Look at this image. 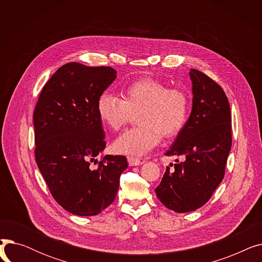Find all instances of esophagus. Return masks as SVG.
<instances>
[{"label": "esophagus", "instance_id": "obj_1", "mask_svg": "<svg viewBox=\"0 0 262 262\" xmlns=\"http://www.w3.org/2000/svg\"><path fill=\"white\" fill-rule=\"evenodd\" d=\"M127 161L129 163V166H140V164L144 163V160H142L140 158H137V157H133V156H128Z\"/></svg>", "mask_w": 262, "mask_h": 262}]
</instances>
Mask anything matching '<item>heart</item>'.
Masks as SVG:
<instances>
[{
	"mask_svg": "<svg viewBox=\"0 0 262 262\" xmlns=\"http://www.w3.org/2000/svg\"><path fill=\"white\" fill-rule=\"evenodd\" d=\"M190 95L181 87L169 88L167 82L154 77L137 79L122 90V99L109 92L99 95L96 110L101 121L119 132L137 115L139 126L128 129L114 142L119 154L141 156L164 138H173L186 126Z\"/></svg>",
	"mask_w": 262,
	"mask_h": 262,
	"instance_id": "heart-1",
	"label": "heart"
}]
</instances>
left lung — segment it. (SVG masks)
<instances>
[{"instance_id": "left-lung-1", "label": "left lung", "mask_w": 262, "mask_h": 262, "mask_svg": "<svg viewBox=\"0 0 262 262\" xmlns=\"http://www.w3.org/2000/svg\"><path fill=\"white\" fill-rule=\"evenodd\" d=\"M193 105L184 129L167 156L184 161L167 167L158 200L175 212L196 210L207 203L222 182L231 147V115L227 96L216 81L202 71L190 72Z\"/></svg>"}]
</instances>
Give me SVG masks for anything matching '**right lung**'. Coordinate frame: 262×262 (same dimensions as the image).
Masks as SVG:
<instances>
[{"label": "right lung", "instance_id": "1", "mask_svg": "<svg viewBox=\"0 0 262 262\" xmlns=\"http://www.w3.org/2000/svg\"><path fill=\"white\" fill-rule=\"evenodd\" d=\"M112 67L69 62L47 81L34 112L35 158L54 200L76 215H96L117 195L125 156L102 155L106 146L96 110L117 77Z\"/></svg>", "mask_w": 262, "mask_h": 262}]
</instances>
